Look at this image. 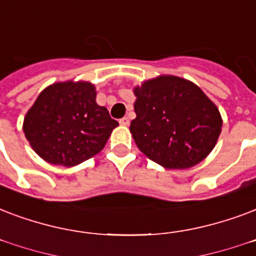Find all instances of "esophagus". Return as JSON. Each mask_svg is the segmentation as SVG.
<instances>
[{"mask_svg":"<svg viewBox=\"0 0 256 256\" xmlns=\"http://www.w3.org/2000/svg\"><path fill=\"white\" fill-rule=\"evenodd\" d=\"M120 124H122V126H128V124H130V120H128V116H124L122 120H120Z\"/></svg>","mask_w":256,"mask_h":256,"instance_id":"34e87169","label":"esophagus"}]
</instances>
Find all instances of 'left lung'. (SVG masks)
Returning a JSON list of instances; mask_svg holds the SVG:
<instances>
[{
    "label": "left lung",
    "instance_id": "8db88e82",
    "mask_svg": "<svg viewBox=\"0 0 256 256\" xmlns=\"http://www.w3.org/2000/svg\"><path fill=\"white\" fill-rule=\"evenodd\" d=\"M136 120L130 132L138 149L166 169H188L202 162L222 132V115L200 87L161 75L134 87Z\"/></svg>",
    "mask_w": 256,
    "mask_h": 256
}]
</instances>
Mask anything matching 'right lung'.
<instances>
[{
  "label": "right lung",
  "mask_w": 256,
  "mask_h": 256,
  "mask_svg": "<svg viewBox=\"0 0 256 256\" xmlns=\"http://www.w3.org/2000/svg\"><path fill=\"white\" fill-rule=\"evenodd\" d=\"M95 98V86L88 82L54 83L40 92L22 128L44 161L75 166L104 148L118 122Z\"/></svg>",
  "instance_id": "obj_1"
}]
</instances>
